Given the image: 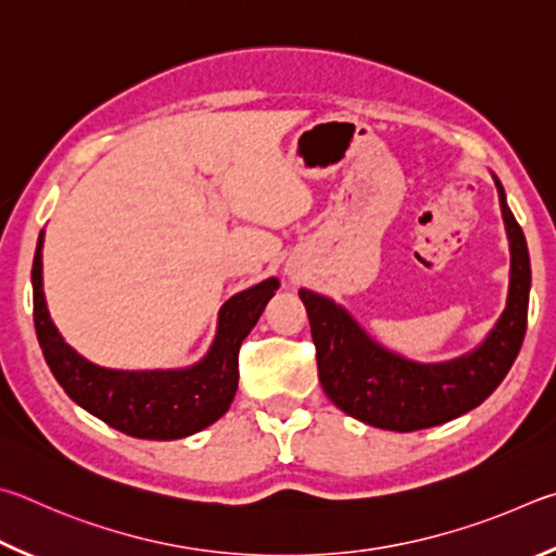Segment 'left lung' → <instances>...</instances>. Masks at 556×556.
Returning <instances> with one entry per match:
<instances>
[{
	"label": "left lung",
	"instance_id": "left-lung-1",
	"mask_svg": "<svg viewBox=\"0 0 556 556\" xmlns=\"http://www.w3.org/2000/svg\"><path fill=\"white\" fill-rule=\"evenodd\" d=\"M495 188L510 241L508 303L473 352L442 364L410 362L374 342L334 300L300 290L317 349L319 383L339 410L381 430L415 432L473 410L501 386L528 329L532 276L525 233L498 178Z\"/></svg>",
	"mask_w": 556,
	"mask_h": 556
}]
</instances>
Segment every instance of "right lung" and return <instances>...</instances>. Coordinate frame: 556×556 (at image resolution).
Masks as SVG:
<instances>
[{"mask_svg":"<svg viewBox=\"0 0 556 556\" xmlns=\"http://www.w3.org/2000/svg\"><path fill=\"white\" fill-rule=\"evenodd\" d=\"M41 249L43 231L31 268L36 337L55 381L83 410L139 440H180L217 422L229 410L239 386L241 342L276 295L278 278L263 280L222 305L210 352L194 366L114 371L87 362L55 329L43 295Z\"/></svg>","mask_w":556,"mask_h":556,"instance_id":"obj_1","label":"right lung"}]
</instances>
